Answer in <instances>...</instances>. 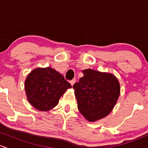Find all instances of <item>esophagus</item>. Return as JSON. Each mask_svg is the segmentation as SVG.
Returning a JSON list of instances; mask_svg holds the SVG:
<instances>
[{"mask_svg": "<svg viewBox=\"0 0 148 148\" xmlns=\"http://www.w3.org/2000/svg\"><path fill=\"white\" fill-rule=\"evenodd\" d=\"M75 82H76L75 79H73L72 80H71V81H70V83H71V85L73 86V85L75 84Z\"/></svg>", "mask_w": 148, "mask_h": 148, "instance_id": "obj_1", "label": "esophagus"}]
</instances>
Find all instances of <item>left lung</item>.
Wrapping results in <instances>:
<instances>
[{"mask_svg": "<svg viewBox=\"0 0 148 148\" xmlns=\"http://www.w3.org/2000/svg\"><path fill=\"white\" fill-rule=\"evenodd\" d=\"M83 77L73 86L77 108L85 119L95 122L106 117L120 95V86L114 75L92 69L83 71Z\"/></svg>", "mask_w": 148, "mask_h": 148, "instance_id": "obj_1", "label": "left lung"}]
</instances>
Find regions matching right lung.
<instances>
[{"label": "right lung", "mask_w": 148, "mask_h": 148, "mask_svg": "<svg viewBox=\"0 0 148 148\" xmlns=\"http://www.w3.org/2000/svg\"><path fill=\"white\" fill-rule=\"evenodd\" d=\"M71 85L63 75L53 68H38L32 71L25 81V90L30 105L40 111L56 107L60 97Z\"/></svg>", "instance_id": "right-lung-1"}]
</instances>
